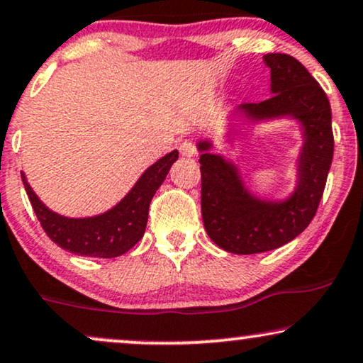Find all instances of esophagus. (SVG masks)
I'll list each match as a JSON object with an SVG mask.
<instances>
[{
	"label": "esophagus",
	"instance_id": "1",
	"mask_svg": "<svg viewBox=\"0 0 363 363\" xmlns=\"http://www.w3.org/2000/svg\"><path fill=\"white\" fill-rule=\"evenodd\" d=\"M179 152H181L182 157H186V159H191V157L196 155V147L193 143V140H184V142H181V145H179Z\"/></svg>",
	"mask_w": 363,
	"mask_h": 363
}]
</instances>
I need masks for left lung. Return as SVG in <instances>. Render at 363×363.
<instances>
[{"label":"left lung","mask_w":363,"mask_h":363,"mask_svg":"<svg viewBox=\"0 0 363 363\" xmlns=\"http://www.w3.org/2000/svg\"><path fill=\"white\" fill-rule=\"evenodd\" d=\"M270 69V98L240 104L226 116V137L247 126L289 120L299 126L294 187L282 198L248 187L240 165L215 152L211 138L196 143L201 164V215L208 237L230 253L274 250L303 233L316 215L331 160V108L325 91L299 60L287 54L264 55Z\"/></svg>","instance_id":"obj_1"}]
</instances>
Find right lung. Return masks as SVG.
<instances>
[{
    "label": "right lung",
    "mask_w": 363,
    "mask_h": 363,
    "mask_svg": "<svg viewBox=\"0 0 363 363\" xmlns=\"http://www.w3.org/2000/svg\"><path fill=\"white\" fill-rule=\"evenodd\" d=\"M177 159V150L169 152L145 169L132 189L115 206L99 215L84 218H71L52 211L33 193L25 172H21V181L35 215L52 242L81 257L115 259L128 252L143 237L150 201Z\"/></svg>",
    "instance_id": "obj_1"
}]
</instances>
